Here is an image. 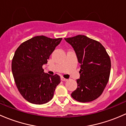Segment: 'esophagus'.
<instances>
[{
    "label": "esophagus",
    "instance_id": "obj_1",
    "mask_svg": "<svg viewBox=\"0 0 126 126\" xmlns=\"http://www.w3.org/2000/svg\"><path fill=\"white\" fill-rule=\"evenodd\" d=\"M61 81H68V79H65V78H64L63 77H61Z\"/></svg>",
    "mask_w": 126,
    "mask_h": 126
}]
</instances>
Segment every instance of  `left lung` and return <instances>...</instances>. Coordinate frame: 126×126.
I'll list each match as a JSON object with an SVG mask.
<instances>
[{
	"instance_id": "obj_1",
	"label": "left lung",
	"mask_w": 126,
	"mask_h": 126,
	"mask_svg": "<svg viewBox=\"0 0 126 126\" xmlns=\"http://www.w3.org/2000/svg\"><path fill=\"white\" fill-rule=\"evenodd\" d=\"M65 40L73 47L81 65L78 87L71 96L81 102L95 100L101 95L109 79V56L100 42L84 35H77Z\"/></svg>"
}]
</instances>
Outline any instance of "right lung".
<instances>
[{
	"label": "right lung",
	"instance_id": "add662e5",
	"mask_svg": "<svg viewBox=\"0 0 126 126\" xmlns=\"http://www.w3.org/2000/svg\"><path fill=\"white\" fill-rule=\"evenodd\" d=\"M62 39L37 36L22 43L16 50L11 69L17 88L27 101L43 104L53 97L61 78L56 74L44 73L42 65L47 63Z\"/></svg>",
	"mask_w": 126,
	"mask_h": 126
}]
</instances>
